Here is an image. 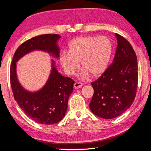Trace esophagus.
<instances>
[{"instance_id":"esophagus-1","label":"esophagus","mask_w":151,"mask_h":151,"mask_svg":"<svg viewBox=\"0 0 151 151\" xmlns=\"http://www.w3.org/2000/svg\"><path fill=\"white\" fill-rule=\"evenodd\" d=\"M83 85V84L81 83H79V82H76L74 85H73V87H74L75 88H80Z\"/></svg>"}]
</instances>
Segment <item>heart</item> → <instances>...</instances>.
Returning a JSON list of instances; mask_svg holds the SVG:
<instances>
[{
    "label": "heart",
    "instance_id": "obj_1",
    "mask_svg": "<svg viewBox=\"0 0 151 151\" xmlns=\"http://www.w3.org/2000/svg\"><path fill=\"white\" fill-rule=\"evenodd\" d=\"M112 53V44L106 36H85L74 39L69 44L68 51L60 54L59 60L68 75H73L80 66L84 69L81 77L89 73L93 77L102 75L108 68Z\"/></svg>",
    "mask_w": 151,
    "mask_h": 151
}]
</instances>
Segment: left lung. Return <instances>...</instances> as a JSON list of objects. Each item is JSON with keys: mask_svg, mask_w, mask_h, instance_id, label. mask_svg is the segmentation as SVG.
<instances>
[{"mask_svg": "<svg viewBox=\"0 0 151 151\" xmlns=\"http://www.w3.org/2000/svg\"><path fill=\"white\" fill-rule=\"evenodd\" d=\"M117 47L112 64L91 83L94 94L89 104L93 114L111 119L126 111L133 103L138 83L136 53L124 37L115 34Z\"/></svg>", "mask_w": 151, "mask_h": 151, "instance_id": "left-lung-1", "label": "left lung"}]
</instances>
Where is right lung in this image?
<instances>
[{
    "label": "right lung",
    "instance_id": "right-lung-1",
    "mask_svg": "<svg viewBox=\"0 0 151 151\" xmlns=\"http://www.w3.org/2000/svg\"><path fill=\"white\" fill-rule=\"evenodd\" d=\"M60 38L58 35L47 34L25 41L15 51L10 66V83L15 100L26 115L42 124H53L63 119L69 96L73 90L74 81L60 74L52 60V70L44 87L31 93L24 89L18 81L16 62L24 55L35 50L47 51L58 58L60 50L57 42Z\"/></svg>",
    "mask_w": 151,
    "mask_h": 151
}]
</instances>
